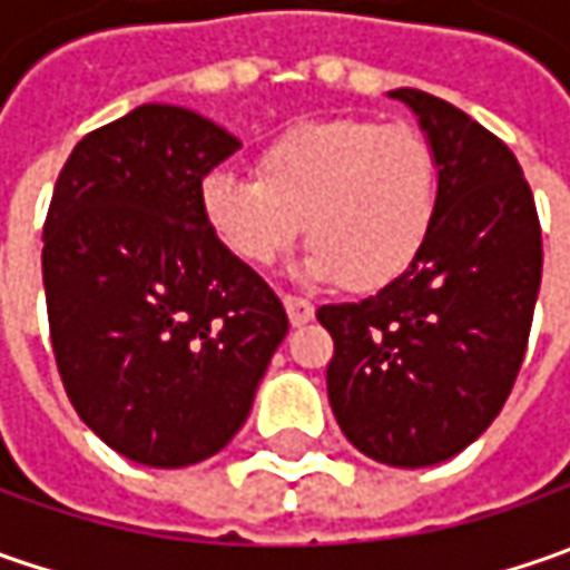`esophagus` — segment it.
I'll list each match as a JSON object with an SVG mask.
<instances>
[{"label":"esophagus","mask_w":570,"mask_h":570,"mask_svg":"<svg viewBox=\"0 0 570 570\" xmlns=\"http://www.w3.org/2000/svg\"><path fill=\"white\" fill-rule=\"evenodd\" d=\"M282 301H285V311H288L292 326H304V323H311V320H314V304H311L307 297L285 295Z\"/></svg>","instance_id":"obj_1"}]
</instances>
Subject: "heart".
<instances>
[{"mask_svg": "<svg viewBox=\"0 0 570 570\" xmlns=\"http://www.w3.org/2000/svg\"><path fill=\"white\" fill-rule=\"evenodd\" d=\"M438 155L415 126L297 122L256 155V177L212 174L203 206L212 230L250 266H273L301 234L304 269L352 292L390 285L419 259L438 222Z\"/></svg>", "mask_w": 570, "mask_h": 570, "instance_id": "1", "label": "heart"}]
</instances>
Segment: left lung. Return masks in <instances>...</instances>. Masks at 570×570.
<instances>
[{"label":"left lung","instance_id":"left-lung-1","mask_svg":"<svg viewBox=\"0 0 570 570\" xmlns=\"http://www.w3.org/2000/svg\"><path fill=\"white\" fill-rule=\"evenodd\" d=\"M438 155L425 250L358 304H323L326 393L342 434L386 466L450 460L492 425L527 355L542 230L514 151L448 100L396 88Z\"/></svg>","mask_w":570,"mask_h":570}]
</instances>
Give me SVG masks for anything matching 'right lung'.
I'll use <instances>...</instances> for the list:
<instances>
[{"instance_id":"1","label":"right lung","mask_w":570,"mask_h":570,"mask_svg":"<svg viewBox=\"0 0 570 570\" xmlns=\"http://www.w3.org/2000/svg\"><path fill=\"white\" fill-rule=\"evenodd\" d=\"M240 148L206 117L142 104L88 132L43 222V292L69 403L158 470L199 463L247 422L288 314L212 230L203 180Z\"/></svg>"}]
</instances>
